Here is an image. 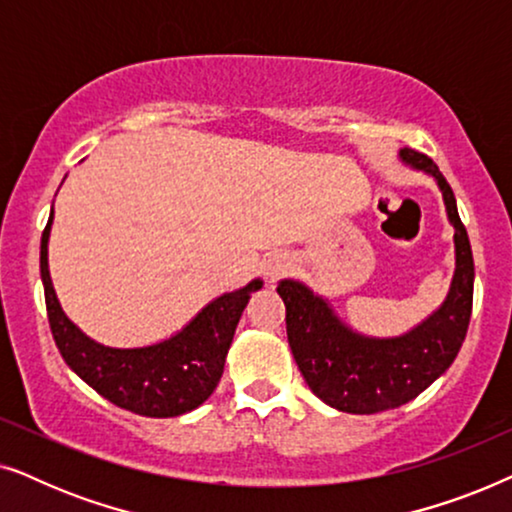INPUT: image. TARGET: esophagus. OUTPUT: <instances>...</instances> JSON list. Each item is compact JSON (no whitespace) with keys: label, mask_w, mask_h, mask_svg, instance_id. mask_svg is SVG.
Listing matches in <instances>:
<instances>
[{"label":"esophagus","mask_w":512,"mask_h":512,"mask_svg":"<svg viewBox=\"0 0 512 512\" xmlns=\"http://www.w3.org/2000/svg\"><path fill=\"white\" fill-rule=\"evenodd\" d=\"M286 265H289V261H286V256H272V258H268V261H265L263 270H265V275H268L270 279H275V277L282 275Z\"/></svg>","instance_id":"obj_1"}]
</instances>
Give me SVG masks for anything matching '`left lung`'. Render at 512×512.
<instances>
[{
	"instance_id": "left-lung-1",
	"label": "left lung",
	"mask_w": 512,
	"mask_h": 512,
	"mask_svg": "<svg viewBox=\"0 0 512 512\" xmlns=\"http://www.w3.org/2000/svg\"><path fill=\"white\" fill-rule=\"evenodd\" d=\"M398 156L412 170L436 179L447 219L454 226L457 268L443 305L408 333L370 338L342 324L328 300L303 282L282 279L277 286L286 305L293 359L307 387L326 405L352 415L394 410L436 382L457 359L473 310V251L452 188L424 153L401 149Z\"/></svg>"
}]
</instances>
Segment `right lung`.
<instances>
[{
  "label": "right lung",
  "instance_id": "obj_1",
  "mask_svg": "<svg viewBox=\"0 0 512 512\" xmlns=\"http://www.w3.org/2000/svg\"><path fill=\"white\" fill-rule=\"evenodd\" d=\"M51 223L53 209L41 235V282L48 324L67 366L107 401L142 417H179L205 403L221 380L237 321L251 293L263 286L261 279L214 298L163 342L128 349L107 347L88 338L62 312L48 272Z\"/></svg>",
  "mask_w": 512,
  "mask_h": 512
}]
</instances>
